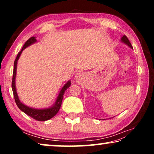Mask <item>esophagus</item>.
Returning a JSON list of instances; mask_svg holds the SVG:
<instances>
[{"instance_id":"34e87169","label":"esophagus","mask_w":154,"mask_h":154,"mask_svg":"<svg viewBox=\"0 0 154 154\" xmlns=\"http://www.w3.org/2000/svg\"><path fill=\"white\" fill-rule=\"evenodd\" d=\"M81 73H77V74H76V76H75V77H76V79H80V78H81Z\"/></svg>"}]
</instances>
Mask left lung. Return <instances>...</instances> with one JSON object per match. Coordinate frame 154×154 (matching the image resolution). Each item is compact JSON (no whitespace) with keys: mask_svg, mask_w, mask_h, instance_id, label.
<instances>
[{"mask_svg":"<svg viewBox=\"0 0 154 154\" xmlns=\"http://www.w3.org/2000/svg\"><path fill=\"white\" fill-rule=\"evenodd\" d=\"M121 41H123V43H125V44H127V45H128V46H130V48H132V45H131V43H130V41H129V40H128V37L126 36L125 35H123V37L121 38Z\"/></svg>","mask_w":154,"mask_h":154,"instance_id":"1","label":"left lung"}]
</instances>
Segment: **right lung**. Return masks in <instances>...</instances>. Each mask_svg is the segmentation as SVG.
I'll return each instance as SVG.
<instances>
[{
  "label": "right lung",
  "mask_w": 154,
  "mask_h": 154,
  "mask_svg": "<svg viewBox=\"0 0 154 154\" xmlns=\"http://www.w3.org/2000/svg\"><path fill=\"white\" fill-rule=\"evenodd\" d=\"M35 41H36V39L35 38V37L33 36L31 37L29 40H27V41L25 43L24 46H23L22 50H21V51L17 54V57L14 62L13 76H12V92H13L14 97V100H15L16 104L17 105L18 108L20 109L21 111H22L23 112L32 118V119L36 120V121H45L50 119H52V117H54V116L57 113L61 107V105H62L63 95H64L65 90H66L68 88H69V86L71 85V82L69 81L68 83H67L66 85L62 88V89L61 90L60 94H59L55 104H54L52 107H51V108H48L45 109H31V108H29L28 106H25L24 104H23L22 103L20 102L18 98L17 94L16 89H15V75H16L17 60H19V58H20V56L21 53H22V50H24L27 46L30 45L31 44L35 43Z\"/></svg>",
  "instance_id": "add662e5"
}]
</instances>
